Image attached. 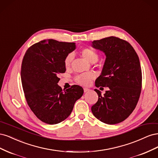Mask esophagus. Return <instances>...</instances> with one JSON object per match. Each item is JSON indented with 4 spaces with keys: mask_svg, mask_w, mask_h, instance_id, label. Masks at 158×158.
<instances>
[{
    "mask_svg": "<svg viewBox=\"0 0 158 158\" xmlns=\"http://www.w3.org/2000/svg\"><path fill=\"white\" fill-rule=\"evenodd\" d=\"M89 90V89L88 88H84V92H88Z\"/></svg>",
    "mask_w": 158,
    "mask_h": 158,
    "instance_id": "esophagus-1",
    "label": "esophagus"
}]
</instances>
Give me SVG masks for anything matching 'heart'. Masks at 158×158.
<instances>
[{
  "label": "heart",
  "mask_w": 158,
  "mask_h": 158,
  "mask_svg": "<svg viewBox=\"0 0 158 158\" xmlns=\"http://www.w3.org/2000/svg\"><path fill=\"white\" fill-rule=\"evenodd\" d=\"M80 55L83 58L89 63H95L98 59V55L94 50L90 48H84L80 51ZM73 59V54H69L64 59V66L69 68L70 66L72 60ZM94 75L92 73H86L79 74L76 76L75 80L78 84L82 85H88L94 78Z\"/></svg>",
  "instance_id": "heart-1"
}]
</instances>
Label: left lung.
<instances>
[{"label": "left lung", "mask_w": 158, "mask_h": 158, "mask_svg": "<svg viewBox=\"0 0 158 158\" xmlns=\"http://www.w3.org/2000/svg\"><path fill=\"white\" fill-rule=\"evenodd\" d=\"M92 47L106 56L102 74L95 80V86L108 87L98 95L97 103L92 107L94 115L108 125L121 123L135 109L142 88V70L135 50L127 41L109 37L92 42Z\"/></svg>", "instance_id": "8db88e82"}]
</instances>
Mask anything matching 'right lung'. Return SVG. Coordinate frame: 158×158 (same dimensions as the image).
Listing matches in <instances>:
<instances>
[{
    "mask_svg": "<svg viewBox=\"0 0 158 158\" xmlns=\"http://www.w3.org/2000/svg\"><path fill=\"white\" fill-rule=\"evenodd\" d=\"M75 49V43L45 40L31 46L23 56L21 79L27 103L35 116L49 125L65 120L84 94L80 85L63 91L58 85V75L66 71V56Z\"/></svg>",
    "mask_w": 158,
    "mask_h": 158,
    "instance_id": "obj_1",
    "label": "right lung"
}]
</instances>
